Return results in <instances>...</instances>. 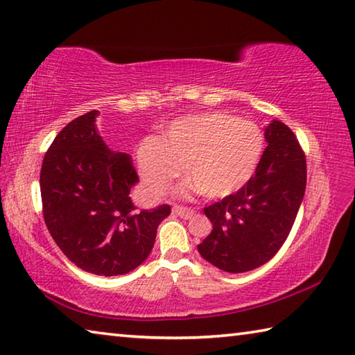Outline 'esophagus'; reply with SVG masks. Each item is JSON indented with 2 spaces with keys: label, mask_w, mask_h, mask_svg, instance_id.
<instances>
[{
  "label": "esophagus",
  "mask_w": 355,
  "mask_h": 355,
  "mask_svg": "<svg viewBox=\"0 0 355 355\" xmlns=\"http://www.w3.org/2000/svg\"><path fill=\"white\" fill-rule=\"evenodd\" d=\"M172 212L173 214H177L178 217H183V218H191L192 216L196 214V211L192 208H186V206H182V205H175L172 208Z\"/></svg>",
  "instance_id": "1"
}]
</instances>
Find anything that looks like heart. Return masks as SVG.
<instances>
[{
	"instance_id": "1",
	"label": "heart",
	"mask_w": 355,
	"mask_h": 355,
	"mask_svg": "<svg viewBox=\"0 0 355 355\" xmlns=\"http://www.w3.org/2000/svg\"><path fill=\"white\" fill-rule=\"evenodd\" d=\"M263 149L259 127L228 113H205L180 119L163 138H146L138 146V166L153 194H164L184 171L206 198H223L248 182Z\"/></svg>"
}]
</instances>
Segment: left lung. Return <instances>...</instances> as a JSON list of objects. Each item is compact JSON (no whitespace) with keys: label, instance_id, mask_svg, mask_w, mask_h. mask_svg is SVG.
<instances>
[{"label":"left lung","instance_id":"left-lung-1","mask_svg":"<svg viewBox=\"0 0 355 355\" xmlns=\"http://www.w3.org/2000/svg\"><path fill=\"white\" fill-rule=\"evenodd\" d=\"M267 147L242 188L206 206L212 223L198 253L230 273L250 272L278 253L292 230L306 192L304 150L279 121L266 128Z\"/></svg>","mask_w":355,"mask_h":355}]
</instances>
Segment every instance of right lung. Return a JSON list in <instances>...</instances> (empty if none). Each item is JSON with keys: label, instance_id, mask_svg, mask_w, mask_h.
I'll list each match as a JSON object with an SVG mask.
<instances>
[{"label": "right lung", "instance_id": "1", "mask_svg": "<svg viewBox=\"0 0 355 355\" xmlns=\"http://www.w3.org/2000/svg\"><path fill=\"white\" fill-rule=\"evenodd\" d=\"M98 112L71 121L44 153L42 211L68 259L88 273L132 272L150 254L171 206L137 211L130 197L138 173L125 153H113L96 132Z\"/></svg>", "mask_w": 355, "mask_h": 355}]
</instances>
